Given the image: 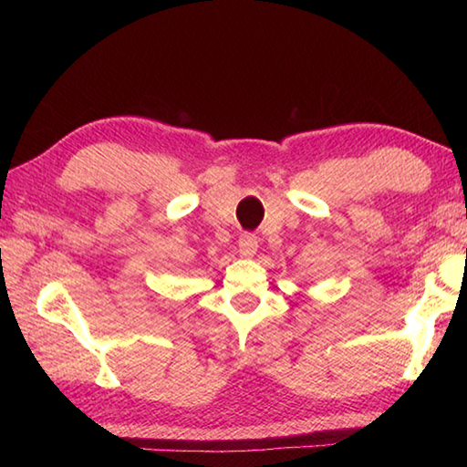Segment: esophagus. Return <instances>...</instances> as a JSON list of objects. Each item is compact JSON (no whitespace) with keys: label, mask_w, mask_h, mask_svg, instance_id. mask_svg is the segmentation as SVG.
<instances>
[{"label":"esophagus","mask_w":467,"mask_h":467,"mask_svg":"<svg viewBox=\"0 0 467 467\" xmlns=\"http://www.w3.org/2000/svg\"><path fill=\"white\" fill-rule=\"evenodd\" d=\"M257 236L253 234V233H244V234H241L239 236V253L243 257H251V255H255V251H257Z\"/></svg>","instance_id":"1"}]
</instances>
